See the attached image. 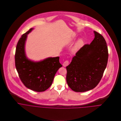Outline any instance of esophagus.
<instances>
[{
  "label": "esophagus",
  "instance_id": "obj_1",
  "mask_svg": "<svg viewBox=\"0 0 121 121\" xmlns=\"http://www.w3.org/2000/svg\"><path fill=\"white\" fill-rule=\"evenodd\" d=\"M69 60H66L64 62L63 64V66L64 67H67V66H68L69 65Z\"/></svg>",
  "mask_w": 121,
  "mask_h": 121
}]
</instances>
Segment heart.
Returning a JSON list of instances; mask_svg holds the SVG:
<instances>
[{
	"label": "heart",
	"instance_id": "heart-1",
	"mask_svg": "<svg viewBox=\"0 0 121 121\" xmlns=\"http://www.w3.org/2000/svg\"><path fill=\"white\" fill-rule=\"evenodd\" d=\"M82 41L81 40L78 41V42L77 43V45H76V48H78L79 47H80V46L81 45V43H82Z\"/></svg>",
	"mask_w": 121,
	"mask_h": 121
}]
</instances>
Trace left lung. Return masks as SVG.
I'll return each instance as SVG.
<instances>
[{
	"instance_id": "obj_1",
	"label": "left lung",
	"mask_w": 121,
	"mask_h": 121,
	"mask_svg": "<svg viewBox=\"0 0 121 121\" xmlns=\"http://www.w3.org/2000/svg\"><path fill=\"white\" fill-rule=\"evenodd\" d=\"M95 38L84 45L66 67V80L70 88L77 92L93 89L100 82L106 68L108 53L104 37L94 31Z\"/></svg>"
}]
</instances>
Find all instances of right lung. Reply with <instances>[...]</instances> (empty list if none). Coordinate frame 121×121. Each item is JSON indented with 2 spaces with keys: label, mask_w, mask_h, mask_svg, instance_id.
<instances>
[{
  "label": "right lung",
  "mask_w": 121,
  "mask_h": 121,
  "mask_svg": "<svg viewBox=\"0 0 121 121\" xmlns=\"http://www.w3.org/2000/svg\"><path fill=\"white\" fill-rule=\"evenodd\" d=\"M30 29L18 41L15 54V66L18 76L24 85L33 91L40 92L52 85L55 74L62 65L59 57H49L43 60L34 62L28 59L25 51V45Z\"/></svg>",
  "instance_id": "right-lung-1"
}]
</instances>
